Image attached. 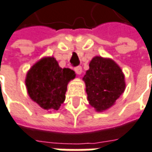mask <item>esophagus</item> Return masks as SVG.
I'll return each instance as SVG.
<instances>
[{"instance_id":"1","label":"esophagus","mask_w":152,"mask_h":152,"mask_svg":"<svg viewBox=\"0 0 152 152\" xmlns=\"http://www.w3.org/2000/svg\"><path fill=\"white\" fill-rule=\"evenodd\" d=\"M75 71H76V73L77 75H81L83 73V69H82L81 66H78V67L75 68Z\"/></svg>"}]
</instances>
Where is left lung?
Wrapping results in <instances>:
<instances>
[{"instance_id":"obj_1","label":"left lung","mask_w":152,"mask_h":152,"mask_svg":"<svg viewBox=\"0 0 152 152\" xmlns=\"http://www.w3.org/2000/svg\"><path fill=\"white\" fill-rule=\"evenodd\" d=\"M83 80L85 83L89 104L102 112L112 107L125 90L123 70L110 58L95 56Z\"/></svg>"}]
</instances>
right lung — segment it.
<instances>
[{
	"label": "right lung",
	"mask_w": 152,
	"mask_h": 152,
	"mask_svg": "<svg viewBox=\"0 0 152 152\" xmlns=\"http://www.w3.org/2000/svg\"><path fill=\"white\" fill-rule=\"evenodd\" d=\"M75 77L74 70L62 69L55 57L46 56L29 69L25 84L29 97L41 108L58 110L65 101L68 83Z\"/></svg>",
	"instance_id": "right-lung-1"
}]
</instances>
